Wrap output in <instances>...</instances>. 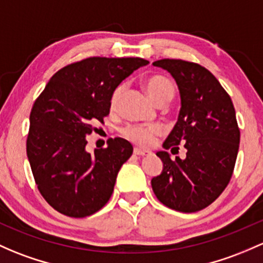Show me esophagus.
I'll return each instance as SVG.
<instances>
[{
    "mask_svg": "<svg viewBox=\"0 0 263 263\" xmlns=\"http://www.w3.org/2000/svg\"><path fill=\"white\" fill-rule=\"evenodd\" d=\"M134 154L137 155V156H145V155H148L150 153H148V151H146V150H141V148L136 147L134 150Z\"/></svg>",
    "mask_w": 263,
    "mask_h": 263,
    "instance_id": "34e87169",
    "label": "esophagus"
}]
</instances>
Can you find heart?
I'll use <instances>...</instances> for the list:
<instances>
[{
	"instance_id": "heart-1",
	"label": "heart",
	"mask_w": 263,
	"mask_h": 263,
	"mask_svg": "<svg viewBox=\"0 0 263 263\" xmlns=\"http://www.w3.org/2000/svg\"><path fill=\"white\" fill-rule=\"evenodd\" d=\"M145 90L147 92L148 97L153 99V102L157 103L159 101L164 98H173L174 96V87L167 79L162 78V77L154 76L147 78L143 83ZM121 92H122V87H118L117 89L113 92L112 99H110V106L116 107L118 99H120ZM160 131L156 127H143V126H128L123 129V136L128 139L136 145L141 147H150L154 145L155 140L159 136Z\"/></svg>"
}]
</instances>
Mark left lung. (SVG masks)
<instances>
[{
  "mask_svg": "<svg viewBox=\"0 0 263 263\" xmlns=\"http://www.w3.org/2000/svg\"><path fill=\"white\" fill-rule=\"evenodd\" d=\"M154 66L168 71L180 93L178 122L162 143L165 150L184 143L186 157L171 160L159 151L160 175L151 179L156 198L174 211L193 213L212 204L233 174L239 147V128L231 97L201 65L162 59Z\"/></svg>",
  "mask_w": 263,
  "mask_h": 263,
  "instance_id": "obj_1",
  "label": "left lung"
}]
</instances>
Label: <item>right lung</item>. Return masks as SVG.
Listing matches in <instances>:
<instances>
[{
  "label": "right lung",
  "instance_id": "right-lung-1",
  "mask_svg": "<svg viewBox=\"0 0 263 263\" xmlns=\"http://www.w3.org/2000/svg\"><path fill=\"white\" fill-rule=\"evenodd\" d=\"M148 62L88 58L51 77L30 113L26 153L37 189L62 214L84 218L106 205L134 147L117 137L89 154L87 136L109 113L116 88Z\"/></svg>",
  "mask_w": 263,
  "mask_h": 263
}]
</instances>
